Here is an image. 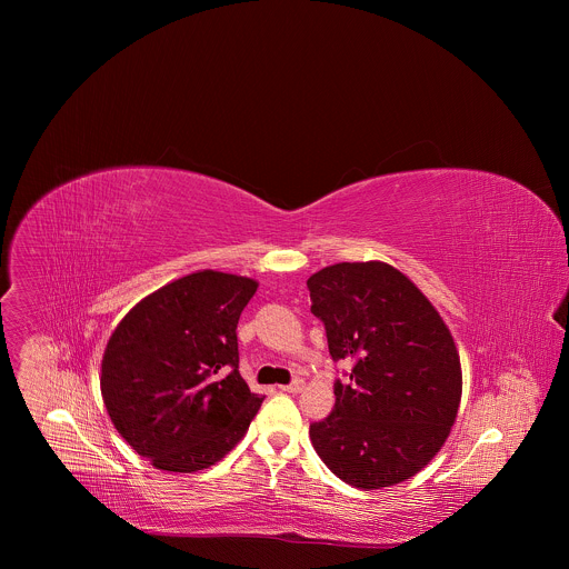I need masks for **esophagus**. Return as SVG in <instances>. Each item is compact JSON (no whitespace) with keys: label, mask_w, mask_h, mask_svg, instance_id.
Wrapping results in <instances>:
<instances>
[{"label":"esophagus","mask_w":569,"mask_h":569,"mask_svg":"<svg viewBox=\"0 0 569 569\" xmlns=\"http://www.w3.org/2000/svg\"><path fill=\"white\" fill-rule=\"evenodd\" d=\"M305 386H307V383H305L302 379H296V381H291L289 386H280V390L287 392V395H298V392L305 390Z\"/></svg>","instance_id":"esophagus-1"}]
</instances>
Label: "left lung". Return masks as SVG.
<instances>
[{
    "label": "left lung",
    "instance_id": "8db88e82",
    "mask_svg": "<svg viewBox=\"0 0 569 569\" xmlns=\"http://www.w3.org/2000/svg\"><path fill=\"white\" fill-rule=\"evenodd\" d=\"M307 287L330 357L352 361L350 383H335V407L311 425V442L350 487L401 485L431 462L456 422V341L422 291L388 262H337Z\"/></svg>",
    "mask_w": 569,
    "mask_h": 569
}]
</instances>
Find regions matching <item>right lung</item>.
Instances as JSON below:
<instances>
[{
  "instance_id": "right-lung-1",
  "label": "right lung",
  "mask_w": 569,
  "mask_h": 569,
  "mask_svg": "<svg viewBox=\"0 0 569 569\" xmlns=\"http://www.w3.org/2000/svg\"><path fill=\"white\" fill-rule=\"evenodd\" d=\"M256 289L244 276L194 271L140 300L111 332L102 401L156 469L203 471L247 433L262 397L239 372L237 325Z\"/></svg>"
}]
</instances>
